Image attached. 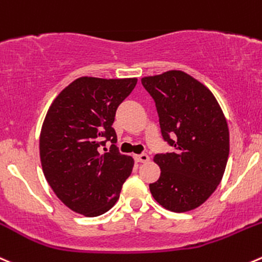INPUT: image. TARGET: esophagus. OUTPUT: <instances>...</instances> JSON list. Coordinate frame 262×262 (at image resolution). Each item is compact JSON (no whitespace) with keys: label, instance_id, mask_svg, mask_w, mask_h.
Wrapping results in <instances>:
<instances>
[{"label":"esophagus","instance_id":"esophagus-1","mask_svg":"<svg viewBox=\"0 0 262 262\" xmlns=\"http://www.w3.org/2000/svg\"><path fill=\"white\" fill-rule=\"evenodd\" d=\"M134 159H136L137 162H142V164H144V162H148L149 161L148 155H146V154L136 155V156H134Z\"/></svg>","mask_w":262,"mask_h":262}]
</instances>
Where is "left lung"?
Returning <instances> with one entry per match:
<instances>
[{
	"label": "left lung",
	"mask_w": 262,
	"mask_h": 262,
	"mask_svg": "<svg viewBox=\"0 0 262 262\" xmlns=\"http://www.w3.org/2000/svg\"><path fill=\"white\" fill-rule=\"evenodd\" d=\"M152 96L165 141L174 152L156 155L161 169L149 184L154 199L172 212L197 209L215 192L229 156V128L211 91L182 70L141 79Z\"/></svg>",
	"instance_id": "1"
}]
</instances>
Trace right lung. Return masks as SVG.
Returning <instances> with one entry per match:
<instances>
[{
	"label": "right lung",
	"mask_w": 262,
	"mask_h": 262,
	"mask_svg": "<svg viewBox=\"0 0 262 262\" xmlns=\"http://www.w3.org/2000/svg\"><path fill=\"white\" fill-rule=\"evenodd\" d=\"M137 80L80 77L58 93L46 114L39 137L43 174L60 201L78 214L93 217L108 211L130 175L133 157L119 154L115 144L110 152L100 147L116 142V108Z\"/></svg>",
	"instance_id": "1"
}]
</instances>
